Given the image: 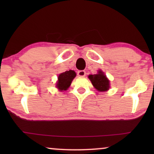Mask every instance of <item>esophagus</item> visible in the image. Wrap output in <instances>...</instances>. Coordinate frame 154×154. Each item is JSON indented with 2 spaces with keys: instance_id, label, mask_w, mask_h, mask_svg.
<instances>
[{
  "instance_id": "esophagus-1",
  "label": "esophagus",
  "mask_w": 154,
  "mask_h": 154,
  "mask_svg": "<svg viewBox=\"0 0 154 154\" xmlns=\"http://www.w3.org/2000/svg\"><path fill=\"white\" fill-rule=\"evenodd\" d=\"M77 74H78V75H79V76H82V77L85 76V71H83V70L79 71H78Z\"/></svg>"
}]
</instances>
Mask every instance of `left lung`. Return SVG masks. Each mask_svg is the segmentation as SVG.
<instances>
[{"label": "left lung", "mask_w": 154, "mask_h": 154, "mask_svg": "<svg viewBox=\"0 0 154 154\" xmlns=\"http://www.w3.org/2000/svg\"><path fill=\"white\" fill-rule=\"evenodd\" d=\"M88 78L98 91L104 92L109 89V81L102 71H99L97 74L89 75Z\"/></svg>", "instance_id": "left-lung-1"}]
</instances>
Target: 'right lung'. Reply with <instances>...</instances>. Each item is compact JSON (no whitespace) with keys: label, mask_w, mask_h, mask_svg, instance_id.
<instances>
[{"label":"right lung","mask_w":154,"mask_h":154,"mask_svg":"<svg viewBox=\"0 0 154 154\" xmlns=\"http://www.w3.org/2000/svg\"><path fill=\"white\" fill-rule=\"evenodd\" d=\"M75 75V71L72 70L66 71L63 72L58 76V81L57 83V88H59L61 91L66 90L70 86L73 79H74Z\"/></svg>","instance_id":"add662e5"}]
</instances>
